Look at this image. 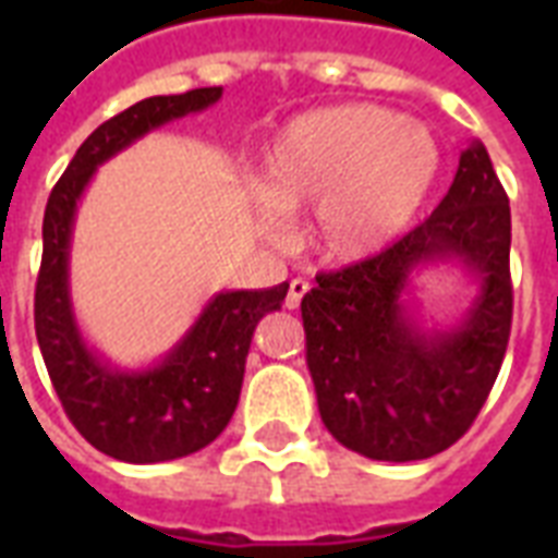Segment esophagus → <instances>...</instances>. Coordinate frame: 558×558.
I'll return each instance as SVG.
<instances>
[{
    "instance_id": "esophagus-1",
    "label": "esophagus",
    "mask_w": 558,
    "mask_h": 558,
    "mask_svg": "<svg viewBox=\"0 0 558 558\" xmlns=\"http://www.w3.org/2000/svg\"><path fill=\"white\" fill-rule=\"evenodd\" d=\"M306 292H310V283H306L304 278L292 280V283H289V292H287V306H289V310H298V306H301V301H304Z\"/></svg>"
}]
</instances>
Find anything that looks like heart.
I'll list each match as a JSON object with an SVG mask.
<instances>
[{
  "mask_svg": "<svg viewBox=\"0 0 558 558\" xmlns=\"http://www.w3.org/2000/svg\"><path fill=\"white\" fill-rule=\"evenodd\" d=\"M440 142L379 104H339L292 118L263 156L257 219L269 236L310 217L324 260L362 263L414 226L440 177Z\"/></svg>",
  "mask_w": 558,
  "mask_h": 558,
  "instance_id": "obj_1",
  "label": "heart"
}]
</instances>
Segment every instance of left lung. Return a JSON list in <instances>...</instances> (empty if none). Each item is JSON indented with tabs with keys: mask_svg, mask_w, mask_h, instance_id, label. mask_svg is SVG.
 Here are the masks:
<instances>
[{
	"mask_svg": "<svg viewBox=\"0 0 558 558\" xmlns=\"http://www.w3.org/2000/svg\"><path fill=\"white\" fill-rule=\"evenodd\" d=\"M464 271L454 325L424 322L415 278ZM301 301L306 367L327 432L371 460H425L460 440L501 371L512 322L510 202L481 142L423 226L381 254L315 278Z\"/></svg>",
	"mask_w": 558,
	"mask_h": 558,
	"instance_id": "8db88e82",
	"label": "left lung"
}]
</instances>
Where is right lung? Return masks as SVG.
Segmentation results:
<instances>
[{
	"mask_svg": "<svg viewBox=\"0 0 558 558\" xmlns=\"http://www.w3.org/2000/svg\"><path fill=\"white\" fill-rule=\"evenodd\" d=\"M219 98V86L153 95L109 118L74 153L43 217V266L34 295L39 350L74 428L95 449L124 463L187 458L217 440L240 399L254 327L287 298L289 283L217 292L185 336L142 367L109 362L86 341L74 315L69 271L74 217L100 165L153 130L205 112Z\"/></svg>",
	"mask_w": 558,
	"mask_h": 558,
	"instance_id": "right-lung-1",
	"label": "right lung"
}]
</instances>
